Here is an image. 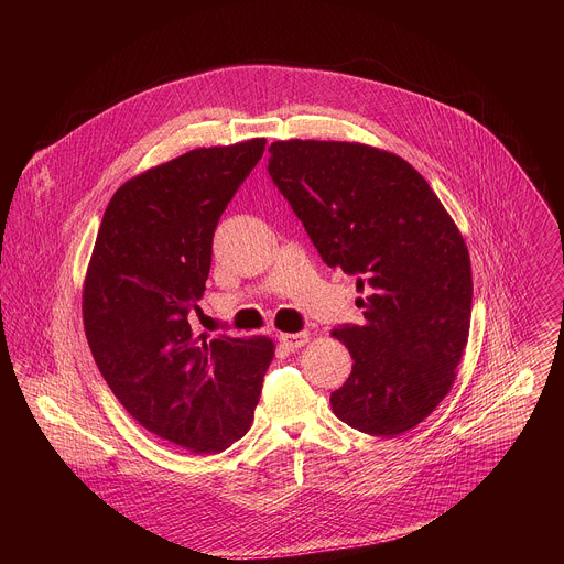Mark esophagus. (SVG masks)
<instances>
[{
    "mask_svg": "<svg viewBox=\"0 0 564 564\" xmlns=\"http://www.w3.org/2000/svg\"><path fill=\"white\" fill-rule=\"evenodd\" d=\"M307 339H310V335H307V333H296V335H292V333H281V335H279L281 346H285V348H290V350L305 346V344H307Z\"/></svg>",
    "mask_w": 564,
    "mask_h": 564,
    "instance_id": "esophagus-1",
    "label": "esophagus"
}]
</instances>
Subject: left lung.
Returning a JSON list of instances; mask_svg holds the SVG:
<instances>
[{
    "label": "left lung",
    "instance_id": "obj_1",
    "mask_svg": "<svg viewBox=\"0 0 564 564\" xmlns=\"http://www.w3.org/2000/svg\"><path fill=\"white\" fill-rule=\"evenodd\" d=\"M270 176L330 268L357 276L364 326L330 335L355 359L330 394L348 426L392 437L451 392L473 303L470 257L455 220L404 158L361 142L276 140Z\"/></svg>",
    "mask_w": 564,
    "mask_h": 564
}]
</instances>
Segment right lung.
Masks as SVG:
<instances>
[{"label":"right lung","mask_w":564,"mask_h":564,"mask_svg":"<svg viewBox=\"0 0 564 564\" xmlns=\"http://www.w3.org/2000/svg\"><path fill=\"white\" fill-rule=\"evenodd\" d=\"M265 138L192 149L129 178L109 200L83 285L94 359L127 413L189 453H220L254 420L270 337L196 335L220 214Z\"/></svg>","instance_id":"add662e5"}]
</instances>
